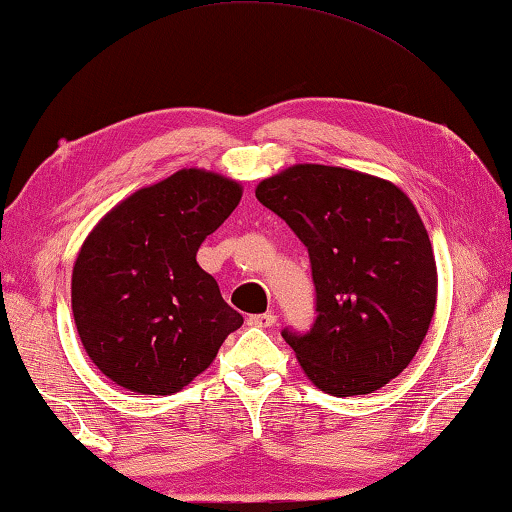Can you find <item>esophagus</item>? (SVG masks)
<instances>
[{
  "mask_svg": "<svg viewBox=\"0 0 512 512\" xmlns=\"http://www.w3.org/2000/svg\"><path fill=\"white\" fill-rule=\"evenodd\" d=\"M248 325H250V327H259V329L273 327V325H275V316H273V314H255V316H248Z\"/></svg>",
  "mask_w": 512,
  "mask_h": 512,
  "instance_id": "1",
  "label": "esophagus"
}]
</instances>
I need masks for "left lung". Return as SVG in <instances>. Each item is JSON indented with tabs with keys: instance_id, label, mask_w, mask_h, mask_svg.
<instances>
[{
	"instance_id": "left-lung-1",
	"label": "left lung",
	"mask_w": 512,
	"mask_h": 512,
	"mask_svg": "<svg viewBox=\"0 0 512 512\" xmlns=\"http://www.w3.org/2000/svg\"><path fill=\"white\" fill-rule=\"evenodd\" d=\"M255 196L309 250L316 323L282 332L302 372L336 397L379 391L409 366L436 311V257L411 198L391 180L327 164H293Z\"/></svg>"
}]
</instances>
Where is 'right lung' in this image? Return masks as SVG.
<instances>
[{
  "mask_svg": "<svg viewBox=\"0 0 512 512\" xmlns=\"http://www.w3.org/2000/svg\"><path fill=\"white\" fill-rule=\"evenodd\" d=\"M241 194L221 173L180 169L126 196L85 237L72 271L74 323L94 366L117 386L183 391L244 323L196 262Z\"/></svg>",
  "mask_w": 512,
  "mask_h": 512,
  "instance_id": "1",
  "label": "right lung"
}]
</instances>
